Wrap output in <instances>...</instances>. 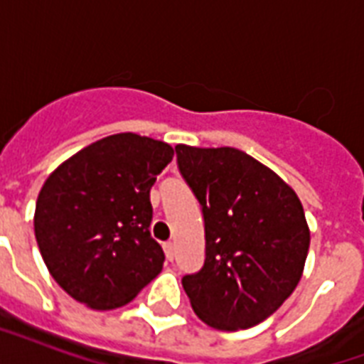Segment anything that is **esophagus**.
<instances>
[{
    "mask_svg": "<svg viewBox=\"0 0 364 364\" xmlns=\"http://www.w3.org/2000/svg\"><path fill=\"white\" fill-rule=\"evenodd\" d=\"M164 253H166V259L171 262V260L176 259V245H173L171 242L164 243Z\"/></svg>",
    "mask_w": 364,
    "mask_h": 364,
    "instance_id": "34e87169",
    "label": "esophagus"
}]
</instances>
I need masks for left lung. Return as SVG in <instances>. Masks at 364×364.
<instances>
[{
    "label": "left lung",
    "instance_id": "1",
    "mask_svg": "<svg viewBox=\"0 0 364 364\" xmlns=\"http://www.w3.org/2000/svg\"><path fill=\"white\" fill-rule=\"evenodd\" d=\"M177 168L202 208L204 266L183 276L194 314L219 331L270 317L299 285L310 230L294 191L234 147L177 145Z\"/></svg>",
    "mask_w": 364,
    "mask_h": 364
}]
</instances>
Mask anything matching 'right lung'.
<instances>
[{
  "label": "right lung",
  "mask_w": 364,
  "mask_h": 364,
  "mask_svg": "<svg viewBox=\"0 0 364 364\" xmlns=\"http://www.w3.org/2000/svg\"><path fill=\"white\" fill-rule=\"evenodd\" d=\"M171 159L168 143L126 132L88 145L48 176L33 228L50 276L71 299L113 310L159 276L166 257L149 230V193Z\"/></svg>",
  "instance_id": "1"
}]
</instances>
